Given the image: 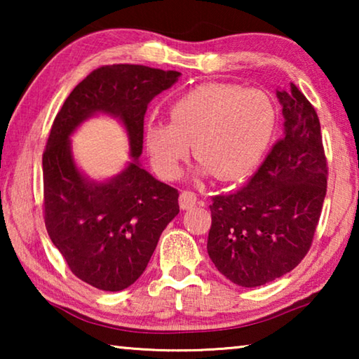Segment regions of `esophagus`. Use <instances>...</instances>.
<instances>
[{"mask_svg": "<svg viewBox=\"0 0 359 359\" xmlns=\"http://www.w3.org/2000/svg\"><path fill=\"white\" fill-rule=\"evenodd\" d=\"M179 203H180V208L185 209V210L194 208V205H196V203H198L196 193L191 191V190H184L180 193Z\"/></svg>", "mask_w": 359, "mask_h": 359, "instance_id": "obj_1", "label": "esophagus"}]
</instances>
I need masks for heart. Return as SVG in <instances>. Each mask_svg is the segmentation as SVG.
<instances>
[{
    "instance_id": "obj_1",
    "label": "heart",
    "mask_w": 359,
    "mask_h": 359,
    "mask_svg": "<svg viewBox=\"0 0 359 359\" xmlns=\"http://www.w3.org/2000/svg\"><path fill=\"white\" fill-rule=\"evenodd\" d=\"M169 123L144 130L151 166L163 179L179 177L190 144L204 171L220 179L252 172L269 150L277 130L274 100L263 90L234 83H203L169 106Z\"/></svg>"
}]
</instances>
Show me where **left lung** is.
Here are the masks:
<instances>
[{
	"label": "left lung",
	"mask_w": 359,
	"mask_h": 359,
	"mask_svg": "<svg viewBox=\"0 0 359 359\" xmlns=\"http://www.w3.org/2000/svg\"><path fill=\"white\" fill-rule=\"evenodd\" d=\"M282 139L244 188L212 198L208 253L239 287L282 277L311 250L323 209L327 161L315 107L294 83L277 92Z\"/></svg>",
	"instance_id": "obj_1"
}]
</instances>
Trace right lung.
<instances>
[{
  "label": "right lung",
  "mask_w": 359,
  "mask_h": 359,
  "mask_svg": "<svg viewBox=\"0 0 359 359\" xmlns=\"http://www.w3.org/2000/svg\"><path fill=\"white\" fill-rule=\"evenodd\" d=\"M179 76L142 65L101 66L76 85L53 120L42 154L46 229L72 274L98 290L135 283L163 229L179 214V191L137 163L149 102ZM96 111L124 121L135 160L102 184L78 172L69 145L70 133Z\"/></svg>",
  "instance_id": "add662e5"
}]
</instances>
